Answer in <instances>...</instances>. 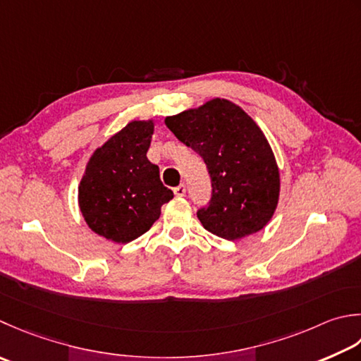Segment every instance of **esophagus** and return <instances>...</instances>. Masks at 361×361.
<instances>
[{
  "mask_svg": "<svg viewBox=\"0 0 361 361\" xmlns=\"http://www.w3.org/2000/svg\"><path fill=\"white\" fill-rule=\"evenodd\" d=\"M173 194L176 195V197H183L186 194V186L185 185H180V186H176L175 189H173Z\"/></svg>",
  "mask_w": 361,
  "mask_h": 361,
  "instance_id": "esophagus-1",
  "label": "esophagus"
}]
</instances>
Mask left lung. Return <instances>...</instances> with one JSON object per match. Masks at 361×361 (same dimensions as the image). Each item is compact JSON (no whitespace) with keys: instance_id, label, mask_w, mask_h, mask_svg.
<instances>
[{"instance_id":"8db88e82","label":"left lung","mask_w":361,"mask_h":361,"mask_svg":"<svg viewBox=\"0 0 361 361\" xmlns=\"http://www.w3.org/2000/svg\"><path fill=\"white\" fill-rule=\"evenodd\" d=\"M164 122L207 162L213 197L197 213L203 228L228 241L263 230L277 209L280 172L255 120L236 103L213 98Z\"/></svg>"}]
</instances>
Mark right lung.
<instances>
[{"mask_svg":"<svg viewBox=\"0 0 361 361\" xmlns=\"http://www.w3.org/2000/svg\"><path fill=\"white\" fill-rule=\"evenodd\" d=\"M154 120H131L95 148L78 186V204L87 227L116 244L142 236L173 199L158 166L147 158Z\"/></svg>","mask_w":361,"mask_h":361,"instance_id":"right-lung-1","label":"right lung"}]
</instances>
